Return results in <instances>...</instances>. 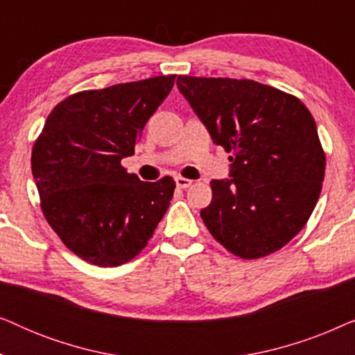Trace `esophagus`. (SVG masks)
<instances>
[{"mask_svg": "<svg viewBox=\"0 0 355 355\" xmlns=\"http://www.w3.org/2000/svg\"><path fill=\"white\" fill-rule=\"evenodd\" d=\"M176 186H178L179 189H187V187L192 186V181H191V179H187V178L178 176V178H176Z\"/></svg>", "mask_w": 355, "mask_h": 355, "instance_id": "obj_1", "label": "esophagus"}]
</instances>
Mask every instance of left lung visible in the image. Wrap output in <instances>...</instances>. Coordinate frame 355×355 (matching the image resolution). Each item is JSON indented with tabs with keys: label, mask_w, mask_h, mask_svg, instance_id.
<instances>
[{
	"label": "left lung",
	"mask_w": 355,
	"mask_h": 355,
	"mask_svg": "<svg viewBox=\"0 0 355 355\" xmlns=\"http://www.w3.org/2000/svg\"><path fill=\"white\" fill-rule=\"evenodd\" d=\"M178 89L231 153V179L210 182L200 210L210 234L236 257L283 249L317 205L327 158L302 101L249 79L179 76Z\"/></svg>",
	"instance_id": "obj_1"
}]
</instances>
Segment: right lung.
I'll return each instance as SVG.
<instances>
[{
  "label": "right lung",
  "instance_id": "1",
  "mask_svg": "<svg viewBox=\"0 0 355 355\" xmlns=\"http://www.w3.org/2000/svg\"><path fill=\"white\" fill-rule=\"evenodd\" d=\"M176 74L84 90L60 101L32 148L43 216L67 249L98 266L139 255L166 213L176 182H144L121 159L174 85Z\"/></svg>",
  "mask_w": 355,
  "mask_h": 355
}]
</instances>
